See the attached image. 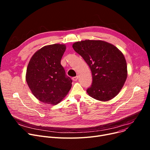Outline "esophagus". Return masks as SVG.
Listing matches in <instances>:
<instances>
[{
  "instance_id": "esophagus-1",
  "label": "esophagus",
  "mask_w": 150,
  "mask_h": 150,
  "mask_svg": "<svg viewBox=\"0 0 150 150\" xmlns=\"http://www.w3.org/2000/svg\"><path fill=\"white\" fill-rule=\"evenodd\" d=\"M78 76H74V77L72 78V80H73L74 81H76L78 80Z\"/></svg>"
}]
</instances>
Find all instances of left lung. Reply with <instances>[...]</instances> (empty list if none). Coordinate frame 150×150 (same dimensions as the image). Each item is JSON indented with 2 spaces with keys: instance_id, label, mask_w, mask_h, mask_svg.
<instances>
[{
  "instance_id": "8db88e82",
  "label": "left lung",
  "mask_w": 150,
  "mask_h": 150,
  "mask_svg": "<svg viewBox=\"0 0 150 150\" xmlns=\"http://www.w3.org/2000/svg\"><path fill=\"white\" fill-rule=\"evenodd\" d=\"M74 50L83 57L92 72L89 96L106 101L115 97L127 78V64L123 54L114 45L100 40L75 42Z\"/></svg>"
}]
</instances>
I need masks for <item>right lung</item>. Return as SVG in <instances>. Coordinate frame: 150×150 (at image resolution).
I'll return each mask as SVG.
<instances>
[{
  "mask_svg": "<svg viewBox=\"0 0 150 150\" xmlns=\"http://www.w3.org/2000/svg\"><path fill=\"white\" fill-rule=\"evenodd\" d=\"M66 49L64 44L44 46L29 61L26 81L34 96L42 103H59L72 87V80L61 64Z\"/></svg>",
  "mask_w": 150,
  "mask_h": 150,
  "instance_id": "1",
  "label": "right lung"
}]
</instances>
